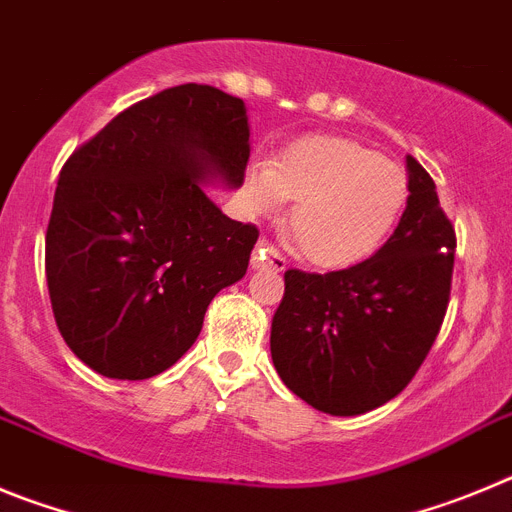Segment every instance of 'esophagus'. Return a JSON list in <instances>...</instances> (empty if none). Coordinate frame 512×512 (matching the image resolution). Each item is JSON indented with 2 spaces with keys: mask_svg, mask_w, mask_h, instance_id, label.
<instances>
[{
  "mask_svg": "<svg viewBox=\"0 0 512 512\" xmlns=\"http://www.w3.org/2000/svg\"><path fill=\"white\" fill-rule=\"evenodd\" d=\"M252 267L255 270H275V273H280V270L288 267V262H285V257L267 239H260L255 247V255H252Z\"/></svg>",
  "mask_w": 512,
  "mask_h": 512,
  "instance_id": "1",
  "label": "esophagus"
}]
</instances>
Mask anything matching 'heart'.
Returning <instances> with one entry per match:
<instances>
[{"mask_svg":"<svg viewBox=\"0 0 512 512\" xmlns=\"http://www.w3.org/2000/svg\"><path fill=\"white\" fill-rule=\"evenodd\" d=\"M398 163L344 137H308L275 160H255L242 178L245 204L257 214L285 199L288 229L313 265L339 270L370 257L390 237L408 204Z\"/></svg>","mask_w":512,"mask_h":512,"instance_id":"1","label":"heart"}]
</instances>
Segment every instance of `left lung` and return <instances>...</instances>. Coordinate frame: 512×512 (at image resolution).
Instances as JSON below:
<instances>
[{
  "instance_id": "left-lung-1",
  "label": "left lung",
  "mask_w": 512,
  "mask_h": 512,
  "mask_svg": "<svg viewBox=\"0 0 512 512\" xmlns=\"http://www.w3.org/2000/svg\"><path fill=\"white\" fill-rule=\"evenodd\" d=\"M411 196L370 260L347 270H285L270 354L288 390L331 416H359L413 380L444 324L457 232L434 178L408 155Z\"/></svg>"
}]
</instances>
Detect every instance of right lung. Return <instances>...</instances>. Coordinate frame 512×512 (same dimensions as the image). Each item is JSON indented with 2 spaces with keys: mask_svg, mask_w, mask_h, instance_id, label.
I'll return each instance as SVG.
<instances>
[{
  "mask_svg": "<svg viewBox=\"0 0 512 512\" xmlns=\"http://www.w3.org/2000/svg\"><path fill=\"white\" fill-rule=\"evenodd\" d=\"M247 160L245 101L206 84L147 96L73 150L45 232V278L58 331L84 365L147 380L191 349L260 237L199 183L242 186Z\"/></svg>",
  "mask_w": 512,
  "mask_h": 512,
  "instance_id": "add662e5",
  "label": "right lung"
}]
</instances>
